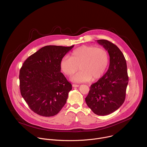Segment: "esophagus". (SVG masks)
I'll return each mask as SVG.
<instances>
[{"label": "esophagus", "mask_w": 147, "mask_h": 147, "mask_svg": "<svg viewBox=\"0 0 147 147\" xmlns=\"http://www.w3.org/2000/svg\"><path fill=\"white\" fill-rule=\"evenodd\" d=\"M73 87H74V88H77V87H79V85H77V84H73Z\"/></svg>", "instance_id": "1"}]
</instances>
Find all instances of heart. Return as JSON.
Segmentation results:
<instances>
[{
    "label": "heart",
    "mask_w": 147,
    "mask_h": 147,
    "mask_svg": "<svg viewBox=\"0 0 147 147\" xmlns=\"http://www.w3.org/2000/svg\"><path fill=\"white\" fill-rule=\"evenodd\" d=\"M109 62L108 51L95 46H83L74 50L70 57H63L60 62L63 73L70 76L81 71L71 78L76 82L95 81L105 73Z\"/></svg>",
    "instance_id": "heart-1"
}]
</instances>
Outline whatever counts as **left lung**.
<instances>
[{
  "label": "left lung",
  "mask_w": 147,
  "mask_h": 147,
  "mask_svg": "<svg viewBox=\"0 0 147 147\" xmlns=\"http://www.w3.org/2000/svg\"><path fill=\"white\" fill-rule=\"evenodd\" d=\"M97 42L108 51L110 64L102 77L91 85L85 101L94 113L105 116L117 111L125 101L128 84L127 66L123 53L116 45L105 39Z\"/></svg>",
  "instance_id": "8db88e82"
}]
</instances>
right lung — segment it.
<instances>
[{
    "label": "right lung",
    "instance_id": "add662e5",
    "mask_svg": "<svg viewBox=\"0 0 147 147\" xmlns=\"http://www.w3.org/2000/svg\"><path fill=\"white\" fill-rule=\"evenodd\" d=\"M73 47L46 46L24 62L19 72L20 93L35 113L53 116L66 104L72 86L61 72L60 62Z\"/></svg>",
    "mask_w": 147,
    "mask_h": 147
}]
</instances>
